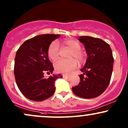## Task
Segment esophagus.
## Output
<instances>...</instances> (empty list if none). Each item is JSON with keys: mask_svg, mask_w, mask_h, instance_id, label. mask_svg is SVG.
I'll return each mask as SVG.
<instances>
[{"mask_svg": "<svg viewBox=\"0 0 128 128\" xmlns=\"http://www.w3.org/2000/svg\"><path fill=\"white\" fill-rule=\"evenodd\" d=\"M62 77L64 78H66V79H68L69 78V76L67 74H62Z\"/></svg>", "mask_w": 128, "mask_h": 128, "instance_id": "1", "label": "esophagus"}]
</instances>
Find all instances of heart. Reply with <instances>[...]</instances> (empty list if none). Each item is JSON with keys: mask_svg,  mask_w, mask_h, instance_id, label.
<instances>
[{"mask_svg": "<svg viewBox=\"0 0 128 128\" xmlns=\"http://www.w3.org/2000/svg\"><path fill=\"white\" fill-rule=\"evenodd\" d=\"M64 44L72 50L69 56L70 60L60 59L56 61L54 64V68L58 73L68 74L78 66V62L84 61V54L80 50L81 45L78 41L73 39H67ZM48 56L52 61L57 60L59 56V44L56 41L52 42L48 49Z\"/></svg>", "mask_w": 128, "mask_h": 128, "instance_id": "heart-1", "label": "heart"}]
</instances>
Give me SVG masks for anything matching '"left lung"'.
Here are the masks:
<instances>
[{
    "label": "left lung",
    "instance_id": "1",
    "mask_svg": "<svg viewBox=\"0 0 128 128\" xmlns=\"http://www.w3.org/2000/svg\"><path fill=\"white\" fill-rule=\"evenodd\" d=\"M79 40L84 44L88 58L80 71V82L72 88L73 93L80 98H96L108 87L113 72L114 59L108 44L98 38L80 36Z\"/></svg>",
    "mask_w": 128,
    "mask_h": 128
}]
</instances>
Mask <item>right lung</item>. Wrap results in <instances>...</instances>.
Returning <instances> with one entry per match:
<instances>
[{
  "mask_svg": "<svg viewBox=\"0 0 128 128\" xmlns=\"http://www.w3.org/2000/svg\"><path fill=\"white\" fill-rule=\"evenodd\" d=\"M60 34H40L27 40L16 51L14 75L21 93L28 99L42 101L54 94L55 81L62 76L52 74L45 78L44 73L52 74L54 68L48 56L52 42Z\"/></svg>",
  "mask_w": 128,
  "mask_h": 128,
  "instance_id": "right-lung-1",
  "label": "right lung"
}]
</instances>
